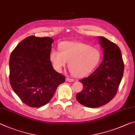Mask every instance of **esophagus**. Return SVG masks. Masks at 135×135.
<instances>
[{
  "label": "esophagus",
  "mask_w": 135,
  "mask_h": 135,
  "mask_svg": "<svg viewBox=\"0 0 135 135\" xmlns=\"http://www.w3.org/2000/svg\"><path fill=\"white\" fill-rule=\"evenodd\" d=\"M66 80L68 82H73L74 81V79H71V78H67V79H66Z\"/></svg>",
  "instance_id": "1"
}]
</instances>
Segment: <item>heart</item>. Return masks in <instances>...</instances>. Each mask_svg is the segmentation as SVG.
<instances>
[{"instance_id": "1", "label": "heart", "mask_w": 135, "mask_h": 135, "mask_svg": "<svg viewBox=\"0 0 135 135\" xmlns=\"http://www.w3.org/2000/svg\"><path fill=\"white\" fill-rule=\"evenodd\" d=\"M59 50H53L50 52V60L54 68L61 71L68 62L70 71L76 77L89 74L100 60V53L97 49L81 42H62L59 45Z\"/></svg>"}]
</instances>
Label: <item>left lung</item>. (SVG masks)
<instances>
[{
  "instance_id": "1",
  "label": "left lung",
  "mask_w": 135,
  "mask_h": 135,
  "mask_svg": "<svg viewBox=\"0 0 135 135\" xmlns=\"http://www.w3.org/2000/svg\"><path fill=\"white\" fill-rule=\"evenodd\" d=\"M98 39L104 50L103 61L93 73L79 80L84 88L76 94L78 101L90 108L99 107L114 98L124 69L121 52L118 45L102 36Z\"/></svg>"
}]
</instances>
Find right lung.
Returning a JSON list of instances; mask_svg holds the SVG:
<instances>
[{
	"mask_svg": "<svg viewBox=\"0 0 135 135\" xmlns=\"http://www.w3.org/2000/svg\"><path fill=\"white\" fill-rule=\"evenodd\" d=\"M51 37L30 36L20 42L9 58V82L24 104L41 107L53 98L65 76L54 69L50 61Z\"/></svg>",
	"mask_w": 135,
	"mask_h": 135,
	"instance_id": "right-lung-1",
	"label": "right lung"
}]
</instances>
